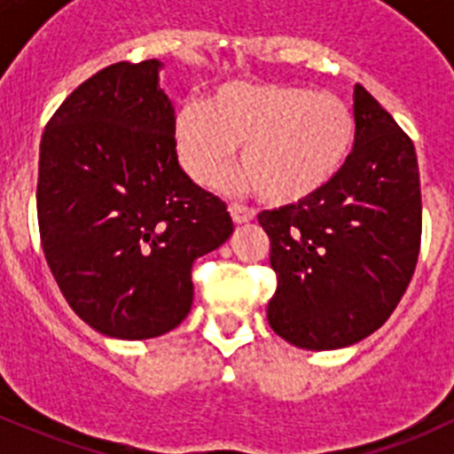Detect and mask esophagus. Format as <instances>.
Returning <instances> with one entry per match:
<instances>
[{"label":"esophagus","mask_w":454,"mask_h":454,"mask_svg":"<svg viewBox=\"0 0 454 454\" xmlns=\"http://www.w3.org/2000/svg\"><path fill=\"white\" fill-rule=\"evenodd\" d=\"M230 214H231V220H234L236 224H243V223H250L252 218H254V208L246 207V204H230Z\"/></svg>","instance_id":"34e87169"}]
</instances>
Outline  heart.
<instances>
[{
    "label": "heart",
    "mask_w": 454,
    "mask_h": 454,
    "mask_svg": "<svg viewBox=\"0 0 454 454\" xmlns=\"http://www.w3.org/2000/svg\"><path fill=\"white\" fill-rule=\"evenodd\" d=\"M172 143L198 184L214 182L243 143L240 168L263 198L288 204L309 198L343 168L355 143V115L330 90L231 82L204 104L191 99L175 111Z\"/></svg>",
    "instance_id": "b5f03b06"
}]
</instances>
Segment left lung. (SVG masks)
Here are the masks:
<instances>
[{"mask_svg":"<svg viewBox=\"0 0 454 454\" xmlns=\"http://www.w3.org/2000/svg\"><path fill=\"white\" fill-rule=\"evenodd\" d=\"M277 275L272 332L304 350H336L387 323L420 252L414 143L364 86H355V147L330 182L295 204L262 211Z\"/></svg>","mask_w":454,"mask_h":454,"instance_id":"obj_1","label":"left lung"}]
</instances>
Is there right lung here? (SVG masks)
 Returning <instances> with one entry per match:
<instances>
[{
  "mask_svg": "<svg viewBox=\"0 0 454 454\" xmlns=\"http://www.w3.org/2000/svg\"><path fill=\"white\" fill-rule=\"evenodd\" d=\"M161 61L115 63L72 90L40 140V243L72 311L99 334L154 339L192 304V262L234 231L172 143Z\"/></svg>",
  "mask_w": 454,
  "mask_h": 454,
  "instance_id": "right-lung-1",
  "label": "right lung"
}]
</instances>
